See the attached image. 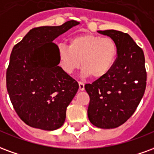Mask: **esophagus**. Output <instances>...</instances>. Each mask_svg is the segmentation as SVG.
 Here are the masks:
<instances>
[{
	"instance_id": "esophagus-1",
	"label": "esophagus",
	"mask_w": 154,
	"mask_h": 154,
	"mask_svg": "<svg viewBox=\"0 0 154 154\" xmlns=\"http://www.w3.org/2000/svg\"><path fill=\"white\" fill-rule=\"evenodd\" d=\"M79 88L80 91L85 90V84L83 82H79Z\"/></svg>"
}]
</instances>
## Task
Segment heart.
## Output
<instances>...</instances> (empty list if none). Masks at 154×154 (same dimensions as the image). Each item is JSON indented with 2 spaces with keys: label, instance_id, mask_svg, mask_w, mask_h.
I'll list each match as a JSON object with an SVG mask.
<instances>
[{
  "label": "heart",
  "instance_id": "obj_1",
  "mask_svg": "<svg viewBox=\"0 0 154 154\" xmlns=\"http://www.w3.org/2000/svg\"><path fill=\"white\" fill-rule=\"evenodd\" d=\"M57 52L60 68L66 73L72 74L81 64L83 76L101 79L112 69L118 48L111 38L83 33L70 39L69 47L58 45Z\"/></svg>",
  "mask_w": 154,
  "mask_h": 154
}]
</instances>
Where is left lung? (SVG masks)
<instances>
[{
    "instance_id": "obj_1",
    "label": "left lung",
    "mask_w": 154,
    "mask_h": 154,
    "mask_svg": "<svg viewBox=\"0 0 154 154\" xmlns=\"http://www.w3.org/2000/svg\"><path fill=\"white\" fill-rule=\"evenodd\" d=\"M116 42L118 54L112 69L101 79L85 85L90 97L88 116L92 124L112 129L134 114L146 88L143 51L128 33L117 30L98 31Z\"/></svg>"
}]
</instances>
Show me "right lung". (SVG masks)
I'll return each mask as SVG.
<instances>
[{
  "mask_svg": "<svg viewBox=\"0 0 154 154\" xmlns=\"http://www.w3.org/2000/svg\"><path fill=\"white\" fill-rule=\"evenodd\" d=\"M79 23L32 29L11 51L6 88L19 117L31 127L54 131L65 122L79 85L58 66V46L52 42Z\"/></svg>",
  "mask_w": 154,
  "mask_h": 154,
  "instance_id": "add662e5",
  "label": "right lung"
}]
</instances>
